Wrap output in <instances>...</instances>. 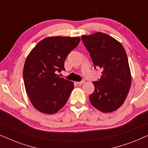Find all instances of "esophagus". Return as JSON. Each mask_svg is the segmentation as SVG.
Wrapping results in <instances>:
<instances>
[{
    "instance_id": "1",
    "label": "esophagus",
    "mask_w": 148,
    "mask_h": 148,
    "mask_svg": "<svg viewBox=\"0 0 148 148\" xmlns=\"http://www.w3.org/2000/svg\"><path fill=\"white\" fill-rule=\"evenodd\" d=\"M85 83H86V81H85V80H82V81H81V82H77V84H79V85H82V84H85Z\"/></svg>"
}]
</instances>
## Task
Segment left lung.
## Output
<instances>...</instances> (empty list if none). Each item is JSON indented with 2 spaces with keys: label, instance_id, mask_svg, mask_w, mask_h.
Wrapping results in <instances>:
<instances>
[{
  "label": "left lung",
  "instance_id": "1",
  "mask_svg": "<svg viewBox=\"0 0 148 148\" xmlns=\"http://www.w3.org/2000/svg\"><path fill=\"white\" fill-rule=\"evenodd\" d=\"M82 40L94 68L102 69L100 79L92 82L95 90L89 97L91 104L102 112L116 110L124 103L131 84L125 48L114 38L102 32L82 36Z\"/></svg>",
  "mask_w": 148,
  "mask_h": 148
}]
</instances>
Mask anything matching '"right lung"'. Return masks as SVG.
Here are the masks:
<instances>
[{
  "label": "right lung",
  "instance_id": "obj_1",
  "mask_svg": "<svg viewBox=\"0 0 148 148\" xmlns=\"http://www.w3.org/2000/svg\"><path fill=\"white\" fill-rule=\"evenodd\" d=\"M80 40L79 37H47L28 54L23 67L24 85L36 110L52 114L66 104L73 83L56 73L65 70L64 60Z\"/></svg>",
  "mask_w": 148,
  "mask_h": 148
}]
</instances>
